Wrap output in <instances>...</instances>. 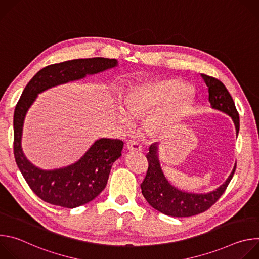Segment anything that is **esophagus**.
I'll use <instances>...</instances> for the list:
<instances>
[{
  "instance_id": "esophagus-1",
  "label": "esophagus",
  "mask_w": 259,
  "mask_h": 259,
  "mask_svg": "<svg viewBox=\"0 0 259 259\" xmlns=\"http://www.w3.org/2000/svg\"><path fill=\"white\" fill-rule=\"evenodd\" d=\"M127 149L130 152H140L141 151V145L135 139H130V140L127 141Z\"/></svg>"
}]
</instances>
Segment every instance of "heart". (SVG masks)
Returning a JSON list of instances; mask_svg holds the SVG:
<instances>
[{
  "label": "heart",
  "mask_w": 259,
  "mask_h": 259,
  "mask_svg": "<svg viewBox=\"0 0 259 259\" xmlns=\"http://www.w3.org/2000/svg\"><path fill=\"white\" fill-rule=\"evenodd\" d=\"M190 96L186 86L178 81H151L131 87L125 95L126 114L133 118H143L154 112L147 120V127L154 131H165L179 122L188 108ZM121 113L125 124L129 118Z\"/></svg>",
  "instance_id": "heart-1"
}]
</instances>
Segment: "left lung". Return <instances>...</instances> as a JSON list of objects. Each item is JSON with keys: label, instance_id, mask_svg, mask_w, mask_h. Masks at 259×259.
I'll list each match as a JSON object with an SVG mask.
<instances>
[{"label": "left lung", "instance_id": "8db88e82", "mask_svg": "<svg viewBox=\"0 0 259 259\" xmlns=\"http://www.w3.org/2000/svg\"><path fill=\"white\" fill-rule=\"evenodd\" d=\"M201 77L208 87L211 106L226 113L233 119L238 135L240 129L239 113L228 89L219 80L213 77L204 75V73H202ZM149 151V154L146 155L149 168H147L144 180L140 184L142 195L153 208L173 217L194 216L207 211L226 192L236 171L237 164L227 181L221 184L218 189L208 194L182 192L173 187L166 179L159 162L158 143H153Z\"/></svg>", "mask_w": 259, "mask_h": 259}]
</instances>
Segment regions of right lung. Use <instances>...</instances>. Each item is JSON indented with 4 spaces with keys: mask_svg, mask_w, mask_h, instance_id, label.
<instances>
[{
    "mask_svg": "<svg viewBox=\"0 0 259 259\" xmlns=\"http://www.w3.org/2000/svg\"><path fill=\"white\" fill-rule=\"evenodd\" d=\"M117 64L116 59L103 57L51 64L36 72L24 88L14 110V157L30 190L44 202L76 208L94 200L104 190L113 164L122 156L124 142L120 139L101 138L75 164L49 171L39 169L25 158L21 149L22 127L27 109L42 91Z\"/></svg>",
    "mask_w": 259,
    "mask_h": 259,
    "instance_id": "obj_1",
    "label": "right lung"
}]
</instances>
